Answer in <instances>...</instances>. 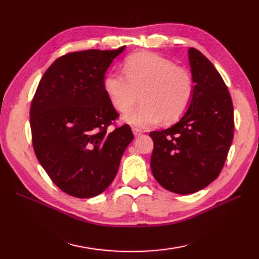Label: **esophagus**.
I'll list each match as a JSON object with an SVG mask.
<instances>
[{
  "mask_svg": "<svg viewBox=\"0 0 259 259\" xmlns=\"http://www.w3.org/2000/svg\"><path fill=\"white\" fill-rule=\"evenodd\" d=\"M133 133H134L135 137H139L140 135H142V131L140 129H137V128H133Z\"/></svg>",
  "mask_w": 259,
  "mask_h": 259,
  "instance_id": "esophagus-1",
  "label": "esophagus"
}]
</instances>
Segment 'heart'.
Here are the masks:
<instances>
[{"mask_svg":"<svg viewBox=\"0 0 259 259\" xmlns=\"http://www.w3.org/2000/svg\"><path fill=\"white\" fill-rule=\"evenodd\" d=\"M123 75L109 72L103 88L118 112L128 114L137 101L141 104L125 121L138 128L178 120L190 106L194 80L188 70L159 54L140 51L123 62Z\"/></svg>","mask_w":259,"mask_h":259,"instance_id":"obj_1","label":"heart"}]
</instances>
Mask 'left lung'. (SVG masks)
Wrapping results in <instances>:
<instances>
[{
	"label": "left lung",
	"instance_id": "left-lung-1",
	"mask_svg": "<svg viewBox=\"0 0 259 259\" xmlns=\"http://www.w3.org/2000/svg\"><path fill=\"white\" fill-rule=\"evenodd\" d=\"M194 97L177 123L151 131V171L164 189L189 195L216 179L234 137V108L226 84L212 63L188 50Z\"/></svg>",
	"mask_w": 259,
	"mask_h": 259
}]
</instances>
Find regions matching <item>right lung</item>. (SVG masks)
Listing matches in <instances>:
<instances>
[{
  "label": "right lung",
  "mask_w": 259,
  "mask_h": 259,
  "mask_svg": "<svg viewBox=\"0 0 259 259\" xmlns=\"http://www.w3.org/2000/svg\"><path fill=\"white\" fill-rule=\"evenodd\" d=\"M85 50L57 59L43 74L30 110L32 144L49 177L76 198L100 195L134 140L103 88L106 71L124 50Z\"/></svg>",
  "instance_id": "obj_1"
}]
</instances>
